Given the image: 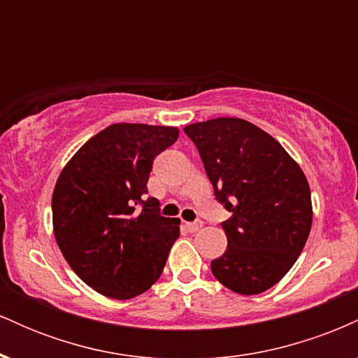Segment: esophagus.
Instances as JSON below:
<instances>
[{"mask_svg":"<svg viewBox=\"0 0 358 358\" xmlns=\"http://www.w3.org/2000/svg\"><path fill=\"white\" fill-rule=\"evenodd\" d=\"M200 227H202V220L187 222V229H188V231H190V232H196Z\"/></svg>","mask_w":358,"mask_h":358,"instance_id":"esophagus-1","label":"esophagus"}]
</instances>
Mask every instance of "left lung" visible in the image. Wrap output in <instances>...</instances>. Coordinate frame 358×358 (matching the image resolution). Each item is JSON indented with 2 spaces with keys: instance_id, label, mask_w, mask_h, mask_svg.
I'll list each match as a JSON object with an SVG mask.
<instances>
[{
  "instance_id": "left-lung-1",
  "label": "left lung",
  "mask_w": 358,
  "mask_h": 358,
  "mask_svg": "<svg viewBox=\"0 0 358 358\" xmlns=\"http://www.w3.org/2000/svg\"><path fill=\"white\" fill-rule=\"evenodd\" d=\"M202 158L227 249L213 276L239 294H259L293 268L308 236L311 193L298 163L273 136L244 119L217 117L185 127Z\"/></svg>"
}]
</instances>
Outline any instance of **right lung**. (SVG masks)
I'll return each mask as SVG.
<instances>
[{
    "instance_id": "obj_1",
    "label": "right lung",
    "mask_w": 358,
    "mask_h": 358,
    "mask_svg": "<svg viewBox=\"0 0 358 358\" xmlns=\"http://www.w3.org/2000/svg\"><path fill=\"white\" fill-rule=\"evenodd\" d=\"M178 138L168 126L106 127L62 170L52 196L57 244L85 285L114 299L145 293L180 236L146 196L153 159Z\"/></svg>"
}]
</instances>
